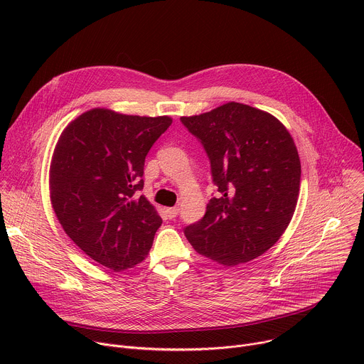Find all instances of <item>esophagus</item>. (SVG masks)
Returning a JSON list of instances; mask_svg holds the SVG:
<instances>
[{
    "label": "esophagus",
    "instance_id": "1",
    "mask_svg": "<svg viewBox=\"0 0 364 364\" xmlns=\"http://www.w3.org/2000/svg\"><path fill=\"white\" fill-rule=\"evenodd\" d=\"M178 207H167L166 209V215L168 219H174L177 215H178Z\"/></svg>",
    "mask_w": 364,
    "mask_h": 364
}]
</instances>
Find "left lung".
Returning <instances> with one entry per match:
<instances>
[{
	"label": "left lung",
	"instance_id": "obj_1",
	"mask_svg": "<svg viewBox=\"0 0 364 364\" xmlns=\"http://www.w3.org/2000/svg\"><path fill=\"white\" fill-rule=\"evenodd\" d=\"M181 122L204 145L220 193L184 229L188 242L223 267L261 256L287 230L299 196L301 161L289 131L269 112L239 102Z\"/></svg>",
	"mask_w": 364,
	"mask_h": 364
}]
</instances>
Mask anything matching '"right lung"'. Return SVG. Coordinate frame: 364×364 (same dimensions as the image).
<instances>
[{
	"instance_id": "add662e5",
	"label": "right lung",
	"mask_w": 364,
	"mask_h": 364,
	"mask_svg": "<svg viewBox=\"0 0 364 364\" xmlns=\"http://www.w3.org/2000/svg\"><path fill=\"white\" fill-rule=\"evenodd\" d=\"M173 118L93 108L68 124L48 171L51 207L66 235L97 264L121 272L146 257L163 220L145 196V157Z\"/></svg>"
}]
</instances>
